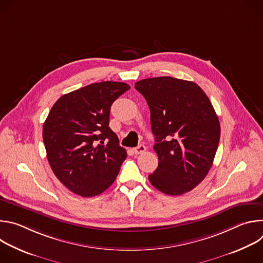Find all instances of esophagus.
Segmentation results:
<instances>
[{
    "instance_id": "esophagus-1",
    "label": "esophagus",
    "mask_w": 263,
    "mask_h": 263,
    "mask_svg": "<svg viewBox=\"0 0 263 263\" xmlns=\"http://www.w3.org/2000/svg\"><path fill=\"white\" fill-rule=\"evenodd\" d=\"M145 149H146V147L143 144H139L138 146L133 148V153H135L136 155L137 154H142L143 152H145Z\"/></svg>"
}]
</instances>
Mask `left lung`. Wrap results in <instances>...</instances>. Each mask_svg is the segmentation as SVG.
<instances>
[{"label": "left lung", "instance_id": "obj_1", "mask_svg": "<svg viewBox=\"0 0 263 263\" xmlns=\"http://www.w3.org/2000/svg\"><path fill=\"white\" fill-rule=\"evenodd\" d=\"M151 112L158 167L151 184L168 196L194 190L207 176L220 137L214 108L203 89L192 81L156 77L135 83Z\"/></svg>", "mask_w": 263, "mask_h": 263}]
</instances>
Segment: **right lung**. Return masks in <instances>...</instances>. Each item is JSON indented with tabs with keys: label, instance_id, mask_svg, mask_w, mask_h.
<instances>
[{
	"label": "right lung",
	"instance_id": "add662e5",
	"mask_svg": "<svg viewBox=\"0 0 263 263\" xmlns=\"http://www.w3.org/2000/svg\"><path fill=\"white\" fill-rule=\"evenodd\" d=\"M130 89L124 82L92 83L63 95L44 124L48 161L57 179L83 198L115 182L127 152L109 128L110 108Z\"/></svg>",
	"mask_w": 263,
	"mask_h": 263
}]
</instances>
